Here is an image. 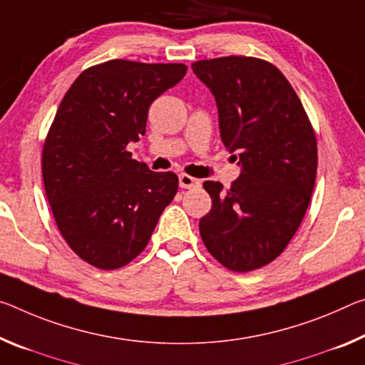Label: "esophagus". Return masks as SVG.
Returning <instances> with one entry per match:
<instances>
[{
	"label": "esophagus",
	"instance_id": "34e87169",
	"mask_svg": "<svg viewBox=\"0 0 365 365\" xmlns=\"http://www.w3.org/2000/svg\"><path fill=\"white\" fill-rule=\"evenodd\" d=\"M178 182H180V188H196L200 187V180L192 175H187V173H182L178 177Z\"/></svg>",
	"mask_w": 365,
	"mask_h": 365
}]
</instances>
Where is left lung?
<instances>
[{
  "mask_svg": "<svg viewBox=\"0 0 365 365\" xmlns=\"http://www.w3.org/2000/svg\"><path fill=\"white\" fill-rule=\"evenodd\" d=\"M192 68L211 89L222 143L242 165L229 190L203 183L212 207L200 219V234L219 263L247 273L279 257L302 222L318 165L315 131L296 91L269 61L221 56Z\"/></svg>",
  "mask_w": 365,
  "mask_h": 365,
  "instance_id": "obj_1",
  "label": "left lung"
}]
</instances>
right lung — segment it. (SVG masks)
Listing matches in <instances>:
<instances>
[{
  "label": "right lung",
  "mask_w": 365,
  "mask_h": 365,
  "mask_svg": "<svg viewBox=\"0 0 365 365\" xmlns=\"http://www.w3.org/2000/svg\"><path fill=\"white\" fill-rule=\"evenodd\" d=\"M183 63L110 60L79 74L45 138L42 177L58 230L99 269H118L149 244L178 190L126 151L146 133L151 103L183 79Z\"/></svg>",
  "instance_id": "add662e5"
}]
</instances>
